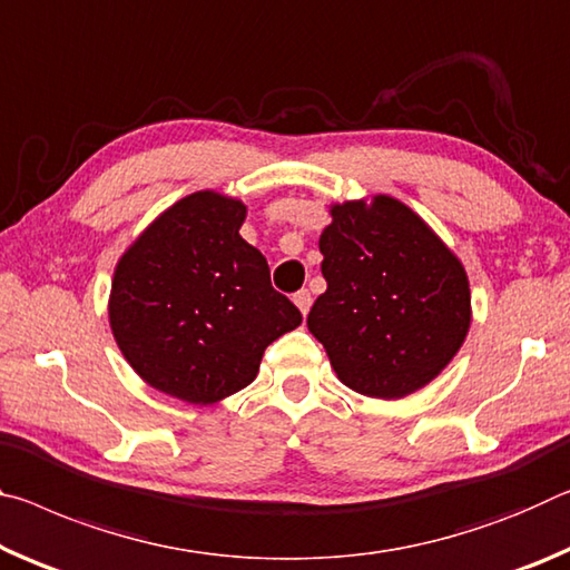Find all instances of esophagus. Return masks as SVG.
Segmentation results:
<instances>
[{"label":"esophagus","instance_id":"esophagus-1","mask_svg":"<svg viewBox=\"0 0 570 570\" xmlns=\"http://www.w3.org/2000/svg\"><path fill=\"white\" fill-rule=\"evenodd\" d=\"M293 303L297 305V311H301L303 315H307V311H311V305H313V295L307 293V291H297L293 295Z\"/></svg>","mask_w":570,"mask_h":570}]
</instances>
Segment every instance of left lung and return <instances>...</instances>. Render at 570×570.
Returning <instances> with one entry per match:
<instances>
[{"instance_id":"1","label":"left lung","mask_w":570,"mask_h":570,"mask_svg":"<svg viewBox=\"0 0 570 570\" xmlns=\"http://www.w3.org/2000/svg\"><path fill=\"white\" fill-rule=\"evenodd\" d=\"M331 217L318 242L328 291L307 328L348 389L373 399L412 394L464 343L468 273L419 214L386 194L335 204Z\"/></svg>"}]
</instances>
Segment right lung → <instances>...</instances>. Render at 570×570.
I'll return each instance as SVG.
<instances>
[{
  "label": "right lung",
  "mask_w": 570,
  "mask_h": 570,
  "mask_svg": "<svg viewBox=\"0 0 570 570\" xmlns=\"http://www.w3.org/2000/svg\"><path fill=\"white\" fill-rule=\"evenodd\" d=\"M247 207L194 191L118 259L108 318L120 353L148 386L214 404L249 386L269 343L303 315L269 283L263 252L239 237Z\"/></svg>",
  "instance_id": "1"
}]
</instances>
